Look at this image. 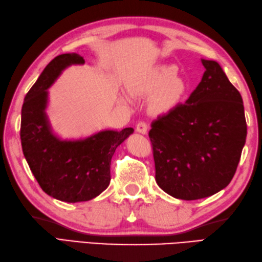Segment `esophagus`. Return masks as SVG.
<instances>
[{
  "label": "esophagus",
  "instance_id": "1",
  "mask_svg": "<svg viewBox=\"0 0 262 262\" xmlns=\"http://www.w3.org/2000/svg\"><path fill=\"white\" fill-rule=\"evenodd\" d=\"M137 132L139 133H142V135H146L147 131H148V124L146 123V122H139V123L137 124V127H136Z\"/></svg>",
  "mask_w": 262,
  "mask_h": 262
}]
</instances>
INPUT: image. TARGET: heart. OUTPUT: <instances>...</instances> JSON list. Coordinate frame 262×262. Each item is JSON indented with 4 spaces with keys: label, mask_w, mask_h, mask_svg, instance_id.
Segmentation results:
<instances>
[{
    "label": "heart",
    "mask_w": 262,
    "mask_h": 262,
    "mask_svg": "<svg viewBox=\"0 0 262 262\" xmlns=\"http://www.w3.org/2000/svg\"><path fill=\"white\" fill-rule=\"evenodd\" d=\"M174 67H161L139 82L135 92L137 94L148 95L157 92L151 101V107L156 112H164L179 100L184 92L183 80L176 77Z\"/></svg>",
    "instance_id": "b5f03b06"
}]
</instances>
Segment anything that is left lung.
I'll return each instance as SVG.
<instances>
[{
    "mask_svg": "<svg viewBox=\"0 0 262 262\" xmlns=\"http://www.w3.org/2000/svg\"><path fill=\"white\" fill-rule=\"evenodd\" d=\"M185 103L157 117L149 131L156 182L176 199L217 193L236 172L247 138L241 94L216 61Z\"/></svg>",
    "mask_w": 262,
    "mask_h": 262,
    "instance_id": "1",
    "label": "left lung"
}]
</instances>
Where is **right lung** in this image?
I'll return each mask as SVG.
<instances>
[{
    "mask_svg": "<svg viewBox=\"0 0 262 262\" xmlns=\"http://www.w3.org/2000/svg\"><path fill=\"white\" fill-rule=\"evenodd\" d=\"M76 53L61 54L47 64L27 93L21 110L20 139L25 158L42 191L66 202L92 200L111 182V161L132 127L105 130L80 140H62L46 115L49 89L64 69L83 64Z\"/></svg>",
    "mask_w": 262,
    "mask_h": 262,
    "instance_id": "obj_1",
    "label": "right lung"
}]
</instances>
